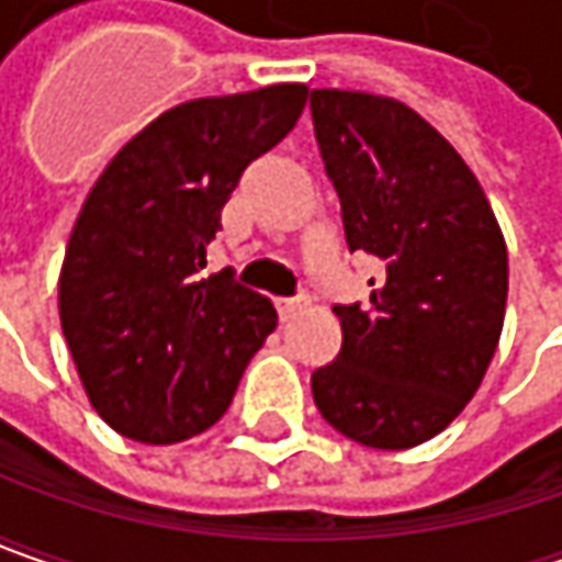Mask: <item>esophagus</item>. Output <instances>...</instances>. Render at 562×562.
Wrapping results in <instances>:
<instances>
[{
  "mask_svg": "<svg viewBox=\"0 0 562 562\" xmlns=\"http://www.w3.org/2000/svg\"><path fill=\"white\" fill-rule=\"evenodd\" d=\"M305 307H307L305 299H280V302H277L280 321H292V317H299V314H302Z\"/></svg>",
  "mask_w": 562,
  "mask_h": 562,
  "instance_id": "34e87169",
  "label": "esophagus"
}]
</instances>
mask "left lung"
Returning a JSON list of instances; mask_svg holds the SVG:
<instances>
[{
	"mask_svg": "<svg viewBox=\"0 0 562 562\" xmlns=\"http://www.w3.org/2000/svg\"><path fill=\"white\" fill-rule=\"evenodd\" d=\"M314 137L349 251L383 263L371 305H336L342 349L311 374L321 415L374 450L437 437L497 352L509 263L475 172L415 110L311 90Z\"/></svg>",
	"mask_w": 562,
	"mask_h": 562,
	"instance_id": "8db88e82",
	"label": "left lung"
}]
</instances>
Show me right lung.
<instances>
[{
  "instance_id": "obj_1",
  "label": "right lung",
  "mask_w": 562,
  "mask_h": 562,
  "mask_svg": "<svg viewBox=\"0 0 562 562\" xmlns=\"http://www.w3.org/2000/svg\"><path fill=\"white\" fill-rule=\"evenodd\" d=\"M305 85L172 106L90 188L59 277L68 352L97 415L140 443H179L223 418L277 311L223 270L201 280L220 213L289 135Z\"/></svg>"
}]
</instances>
